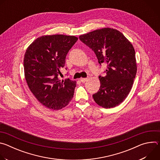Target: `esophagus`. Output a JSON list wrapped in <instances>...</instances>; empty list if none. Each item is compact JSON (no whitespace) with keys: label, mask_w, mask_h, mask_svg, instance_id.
Listing matches in <instances>:
<instances>
[{"label":"esophagus","mask_w":160,"mask_h":160,"mask_svg":"<svg viewBox=\"0 0 160 160\" xmlns=\"http://www.w3.org/2000/svg\"><path fill=\"white\" fill-rule=\"evenodd\" d=\"M80 81H81L82 83H84V82H85L86 81L88 80V78H80Z\"/></svg>","instance_id":"esophagus-1"}]
</instances>
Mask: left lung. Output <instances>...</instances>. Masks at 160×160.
Returning a JSON list of instances; mask_svg holds the SVG:
<instances>
[{
  "label": "left lung",
  "instance_id": "8db88e82",
  "mask_svg": "<svg viewBox=\"0 0 160 160\" xmlns=\"http://www.w3.org/2000/svg\"><path fill=\"white\" fill-rule=\"evenodd\" d=\"M79 39L94 52L100 65H108L106 75L99 76L101 86L94 100L104 108L118 106L128 95L137 73L132 44L120 32L110 28L82 35Z\"/></svg>",
  "mask_w": 160,
  "mask_h": 160
}]
</instances>
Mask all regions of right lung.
Listing matches in <instances>:
<instances>
[{
    "mask_svg": "<svg viewBox=\"0 0 160 160\" xmlns=\"http://www.w3.org/2000/svg\"><path fill=\"white\" fill-rule=\"evenodd\" d=\"M77 40L75 36L44 35L26 51L23 65L27 84L37 100L49 109H61L73 97L76 81L61 80L58 76L68 51Z\"/></svg>",
    "mask_w": 160,
    "mask_h": 160,
    "instance_id": "obj_1",
    "label": "right lung"
}]
</instances>
